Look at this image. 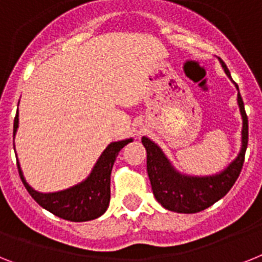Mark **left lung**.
I'll return each instance as SVG.
<instances>
[{
	"instance_id": "obj_1",
	"label": "left lung",
	"mask_w": 262,
	"mask_h": 262,
	"mask_svg": "<svg viewBox=\"0 0 262 262\" xmlns=\"http://www.w3.org/2000/svg\"><path fill=\"white\" fill-rule=\"evenodd\" d=\"M226 76L230 77L223 60H220ZM234 82V81H233ZM238 90V85L234 83ZM237 104L243 117L241 130V149L237 157L217 174L188 176L180 173L169 161L168 157L150 138L142 137V145L146 149V170L150 180L151 190L165 209L177 213H197L212 206L223 199L238 179L243 169L244 158L248 146V117L244 107L241 94H237Z\"/></svg>"
}]
</instances>
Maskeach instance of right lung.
<instances>
[{
    "label": "right lung",
    "mask_w": 262,
    "mask_h": 262,
    "mask_svg": "<svg viewBox=\"0 0 262 262\" xmlns=\"http://www.w3.org/2000/svg\"><path fill=\"white\" fill-rule=\"evenodd\" d=\"M17 129H18V111L15 114L14 125H13V140L17 133ZM132 141L133 138L111 142L102 151L97 162L94 164L92 172L86 179L78 182L77 185L70 186L63 190L52 193L34 190L26 182L18 160H17L19 177L34 201L42 206L43 209L53 213L54 216L68 220V221H73V223H82V221L98 219L106 212L109 201H111V173L114 161L121 149ZM13 148H14V144H13Z\"/></svg>",
    "instance_id": "obj_1"
}]
</instances>
